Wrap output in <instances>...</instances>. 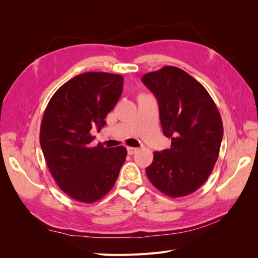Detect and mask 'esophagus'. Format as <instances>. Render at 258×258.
I'll use <instances>...</instances> for the list:
<instances>
[{"mask_svg": "<svg viewBox=\"0 0 258 258\" xmlns=\"http://www.w3.org/2000/svg\"><path fill=\"white\" fill-rule=\"evenodd\" d=\"M137 151H138V148H137V147H127V152H128V154H129V155L135 154Z\"/></svg>", "mask_w": 258, "mask_h": 258, "instance_id": "esophagus-1", "label": "esophagus"}]
</instances>
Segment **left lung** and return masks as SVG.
<instances>
[{
	"label": "left lung",
	"instance_id": "left-lung-1",
	"mask_svg": "<svg viewBox=\"0 0 258 258\" xmlns=\"http://www.w3.org/2000/svg\"><path fill=\"white\" fill-rule=\"evenodd\" d=\"M142 82L158 100L163 135L171 147L154 153L146 175L172 198L196 191L212 172L220 154L223 122L207 89L175 67L147 73Z\"/></svg>",
	"mask_w": 258,
	"mask_h": 258
}]
</instances>
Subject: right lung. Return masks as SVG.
<instances>
[{"label":"right lung","instance_id":"obj_1","mask_svg":"<svg viewBox=\"0 0 258 258\" xmlns=\"http://www.w3.org/2000/svg\"><path fill=\"white\" fill-rule=\"evenodd\" d=\"M123 77L88 72L73 77L53 93L40 131L44 157L54 181L69 197L85 204L112 189L126 160L123 146H92V127L101 130L122 92Z\"/></svg>","mask_w":258,"mask_h":258}]
</instances>
